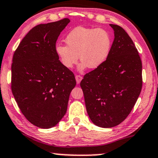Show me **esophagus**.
Instances as JSON below:
<instances>
[{"label": "esophagus", "instance_id": "34e87169", "mask_svg": "<svg viewBox=\"0 0 158 158\" xmlns=\"http://www.w3.org/2000/svg\"><path fill=\"white\" fill-rule=\"evenodd\" d=\"M76 80H77V84H79L80 83V81H81V79H82V77H81V76L79 75H77L76 76Z\"/></svg>", "mask_w": 158, "mask_h": 158}]
</instances>
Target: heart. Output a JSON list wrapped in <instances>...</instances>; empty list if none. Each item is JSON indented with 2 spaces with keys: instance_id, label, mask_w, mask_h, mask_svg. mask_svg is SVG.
Wrapping results in <instances>:
<instances>
[{
  "instance_id": "b5f03b06",
  "label": "heart",
  "mask_w": 158,
  "mask_h": 158,
  "mask_svg": "<svg viewBox=\"0 0 158 158\" xmlns=\"http://www.w3.org/2000/svg\"><path fill=\"white\" fill-rule=\"evenodd\" d=\"M65 42L67 45L56 46L55 52L67 69L77 64L79 56V69H98L106 60L111 47L110 35L102 28L76 27L67 35Z\"/></svg>"
}]
</instances>
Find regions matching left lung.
<instances>
[{
  "label": "left lung",
  "mask_w": 158,
  "mask_h": 158,
  "mask_svg": "<svg viewBox=\"0 0 158 158\" xmlns=\"http://www.w3.org/2000/svg\"><path fill=\"white\" fill-rule=\"evenodd\" d=\"M110 26L114 39L109 57L80 83L89 118L101 127L117 126L125 120L142 88V63L136 47L123 27Z\"/></svg>",
  "instance_id": "left-lung-1"
}]
</instances>
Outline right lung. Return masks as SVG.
I'll return each mask as SVG.
<instances>
[{"label":"right lung","mask_w":158,"mask_h":158,"mask_svg":"<svg viewBox=\"0 0 158 158\" xmlns=\"http://www.w3.org/2000/svg\"><path fill=\"white\" fill-rule=\"evenodd\" d=\"M69 23L65 18L36 25L13 55V95L25 118L41 128H50L61 120L77 84L73 73L63 66L55 52L56 41Z\"/></svg>","instance_id":"1"}]
</instances>
